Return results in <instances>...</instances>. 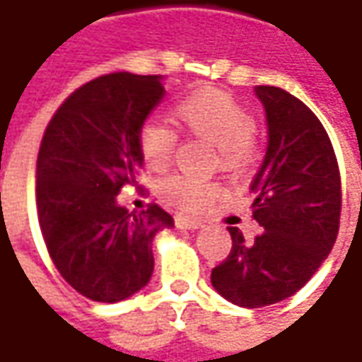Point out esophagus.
<instances>
[{"label": "esophagus", "mask_w": 362, "mask_h": 362, "mask_svg": "<svg viewBox=\"0 0 362 362\" xmlns=\"http://www.w3.org/2000/svg\"><path fill=\"white\" fill-rule=\"evenodd\" d=\"M175 226L179 230H199L203 226L202 219H191V217H175Z\"/></svg>", "instance_id": "obj_1"}]
</instances>
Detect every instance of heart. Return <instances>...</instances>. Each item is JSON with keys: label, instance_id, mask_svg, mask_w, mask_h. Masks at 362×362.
Masks as SVG:
<instances>
[{"label": "heart", "instance_id": "b5f03b06", "mask_svg": "<svg viewBox=\"0 0 362 362\" xmlns=\"http://www.w3.org/2000/svg\"><path fill=\"white\" fill-rule=\"evenodd\" d=\"M173 119L191 136L216 145V163L230 173L245 171L256 159L254 117L228 92L205 88L185 96L173 108ZM177 146L173 129L160 122H145L139 131V148L145 163L160 171L171 165ZM159 195L165 203L183 211L197 214L216 202L219 185L211 179L171 175L163 179Z\"/></svg>", "mask_w": 362, "mask_h": 362}]
</instances>
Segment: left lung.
<instances>
[{
    "label": "left lung",
    "mask_w": 362,
    "mask_h": 362,
    "mask_svg": "<svg viewBox=\"0 0 362 362\" xmlns=\"http://www.w3.org/2000/svg\"><path fill=\"white\" fill-rule=\"evenodd\" d=\"M268 148L252 181L254 242L228 228L231 252L211 284L231 304L259 308L290 298L327 259L341 223V173L332 143L313 110L276 86H256Z\"/></svg>",
    "instance_id": "8db88e82"
}]
</instances>
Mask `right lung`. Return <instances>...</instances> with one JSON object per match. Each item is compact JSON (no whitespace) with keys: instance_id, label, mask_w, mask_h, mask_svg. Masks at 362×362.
Here are the masks:
<instances>
[{"instance_id":"right-lung-1","label":"right lung","mask_w":362,"mask_h":362,"mask_svg":"<svg viewBox=\"0 0 362 362\" xmlns=\"http://www.w3.org/2000/svg\"><path fill=\"white\" fill-rule=\"evenodd\" d=\"M165 96L163 76L115 72L72 92L44 132L35 205L62 278L86 298L120 302L153 276V240L173 228L159 205L129 214L117 203L143 167L139 131Z\"/></svg>"}]
</instances>
